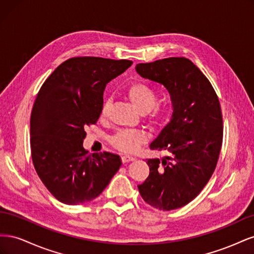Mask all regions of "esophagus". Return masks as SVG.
I'll use <instances>...</instances> for the list:
<instances>
[{
	"label": "esophagus",
	"instance_id": "1",
	"mask_svg": "<svg viewBox=\"0 0 254 254\" xmlns=\"http://www.w3.org/2000/svg\"><path fill=\"white\" fill-rule=\"evenodd\" d=\"M135 160V158L131 157V156H123L122 157V162L123 163H127V162H130V161H133Z\"/></svg>",
	"mask_w": 254,
	"mask_h": 254
}]
</instances>
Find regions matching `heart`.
I'll list each match as a JSON object with an SVG mask.
<instances>
[{
	"instance_id": "b5f03b06",
	"label": "heart",
	"mask_w": 254,
	"mask_h": 254,
	"mask_svg": "<svg viewBox=\"0 0 254 254\" xmlns=\"http://www.w3.org/2000/svg\"><path fill=\"white\" fill-rule=\"evenodd\" d=\"M126 95L134 108L145 114L146 122L151 127L162 126L170 115V108L165 105H158L157 92L149 84L136 81L126 89ZM110 103L105 101L99 110V120L105 121L109 115ZM147 140V135L142 130H120L110 137L113 148L122 152H134Z\"/></svg>"
}]
</instances>
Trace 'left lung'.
I'll list each match as a JSON object with an SVG mask.
<instances>
[{
	"instance_id": "1",
	"label": "left lung",
	"mask_w": 254,
	"mask_h": 254,
	"mask_svg": "<svg viewBox=\"0 0 254 254\" xmlns=\"http://www.w3.org/2000/svg\"><path fill=\"white\" fill-rule=\"evenodd\" d=\"M135 70L163 84L174 108L171 122L150 144V149L170 155L161 161L147 160L149 176L137 188L144 201L156 209H179L199 195L216 168L224 134L219 99L209 79L188 58L139 64Z\"/></svg>"
}]
</instances>
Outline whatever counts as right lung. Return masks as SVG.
Listing matches in <instances>:
<instances>
[{"label":"right lung","mask_w":254,"mask_h":254,"mask_svg":"<svg viewBox=\"0 0 254 254\" xmlns=\"http://www.w3.org/2000/svg\"><path fill=\"white\" fill-rule=\"evenodd\" d=\"M131 60L73 57L56 67L40 88L30 115L35 170L51 194L65 204H82L103 193L122 165L118 155H89L87 126L96 124L106 84Z\"/></svg>","instance_id":"add662e5"}]
</instances>
